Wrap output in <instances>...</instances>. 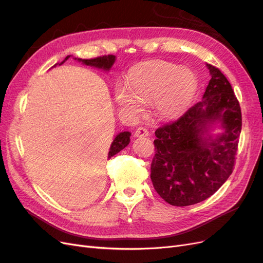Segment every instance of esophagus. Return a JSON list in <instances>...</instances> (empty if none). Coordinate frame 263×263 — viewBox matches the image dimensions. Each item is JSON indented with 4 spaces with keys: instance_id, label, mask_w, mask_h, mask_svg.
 I'll list each match as a JSON object with an SVG mask.
<instances>
[{
    "instance_id": "esophagus-1",
    "label": "esophagus",
    "mask_w": 263,
    "mask_h": 263,
    "mask_svg": "<svg viewBox=\"0 0 263 263\" xmlns=\"http://www.w3.org/2000/svg\"><path fill=\"white\" fill-rule=\"evenodd\" d=\"M149 135V132L145 127H138V128L135 130V137H147Z\"/></svg>"
}]
</instances>
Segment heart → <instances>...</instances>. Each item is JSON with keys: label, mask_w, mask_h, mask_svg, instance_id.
<instances>
[{"label": "heart", "mask_w": 263, "mask_h": 263, "mask_svg": "<svg viewBox=\"0 0 263 263\" xmlns=\"http://www.w3.org/2000/svg\"><path fill=\"white\" fill-rule=\"evenodd\" d=\"M196 87V77L191 70L169 61H148L132 70L129 91L118 89L116 102L129 112L140 114L144 108L142 103L154 101L156 113L164 119H171L186 109Z\"/></svg>", "instance_id": "obj_1"}]
</instances>
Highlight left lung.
<instances>
[{"instance_id":"left-lung-1","label":"left lung","mask_w":263,"mask_h":263,"mask_svg":"<svg viewBox=\"0 0 263 263\" xmlns=\"http://www.w3.org/2000/svg\"><path fill=\"white\" fill-rule=\"evenodd\" d=\"M208 68L212 78L203 99L155 132L150 178L157 193L173 206L206 200L234 170L241 132L240 105L221 71L212 65ZM216 120L224 133L214 140L204 138Z\"/></svg>"}]
</instances>
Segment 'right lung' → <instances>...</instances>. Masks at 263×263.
<instances>
[{
	"mask_svg": "<svg viewBox=\"0 0 263 263\" xmlns=\"http://www.w3.org/2000/svg\"><path fill=\"white\" fill-rule=\"evenodd\" d=\"M70 55H67V58L63 60L61 63L65 62ZM78 61L82 62L85 66H91L95 67L99 69H104V70H109L110 67L113 66V63L115 62V55L113 54H107V55H101V57H97L93 59H80L79 58ZM130 133L129 132H123L121 134H118L113 140L112 145H110L109 148V153H108V158L115 156L118 154L119 151L123 150L127 145L129 144L130 141Z\"/></svg>",
	"mask_w": 263,
	"mask_h": 263,
	"instance_id": "obj_1",
	"label": "right lung"
}]
</instances>
